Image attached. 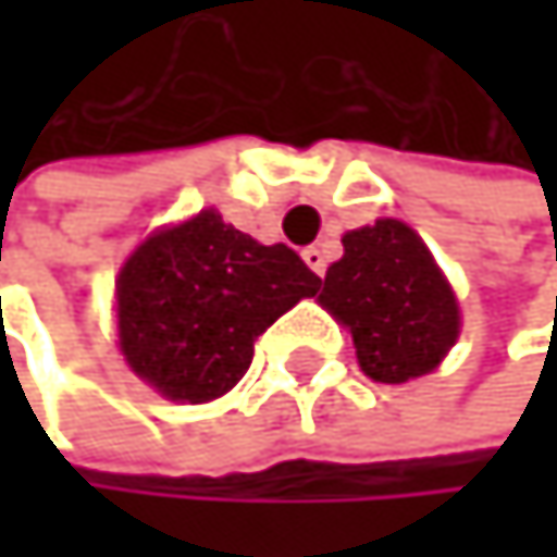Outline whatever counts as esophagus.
Instances as JSON below:
<instances>
[{
  "label": "esophagus",
  "mask_w": 557,
  "mask_h": 557,
  "mask_svg": "<svg viewBox=\"0 0 557 557\" xmlns=\"http://www.w3.org/2000/svg\"><path fill=\"white\" fill-rule=\"evenodd\" d=\"M304 260H307V267H310L317 276H324V270H327V257H324V250H320V247H307V250H304Z\"/></svg>",
  "instance_id": "34e87169"
}]
</instances>
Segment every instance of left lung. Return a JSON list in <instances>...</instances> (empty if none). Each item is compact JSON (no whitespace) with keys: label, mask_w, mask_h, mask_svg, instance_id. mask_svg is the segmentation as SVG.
Returning a JSON list of instances; mask_svg holds the SVG:
<instances>
[{"label":"left lung","mask_w":557,"mask_h":557,"mask_svg":"<svg viewBox=\"0 0 557 557\" xmlns=\"http://www.w3.org/2000/svg\"><path fill=\"white\" fill-rule=\"evenodd\" d=\"M320 304L350 327L360 371L404 384L437 368L458 341V304L431 250L400 220L350 230L344 257L317 284Z\"/></svg>","instance_id":"1"}]
</instances>
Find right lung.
I'll use <instances>...</instances> for the list:
<instances>
[{
    "mask_svg": "<svg viewBox=\"0 0 557 557\" xmlns=\"http://www.w3.org/2000/svg\"><path fill=\"white\" fill-rule=\"evenodd\" d=\"M320 276L287 247H263L203 210L153 233L116 284L120 350L170 400L203 404L237 384L257 337Z\"/></svg>",
    "mask_w": 557,
    "mask_h": 557,
    "instance_id": "1",
    "label": "right lung"
}]
</instances>
